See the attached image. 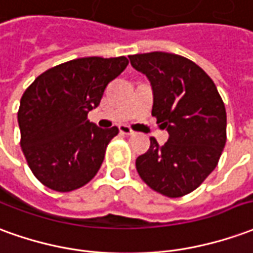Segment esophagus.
<instances>
[{"label":"esophagus","mask_w":253,"mask_h":253,"mask_svg":"<svg viewBox=\"0 0 253 253\" xmlns=\"http://www.w3.org/2000/svg\"><path fill=\"white\" fill-rule=\"evenodd\" d=\"M119 131H121L122 134H125V135H132V134H134V130H132L131 127L126 126V125L119 126Z\"/></svg>","instance_id":"esophagus-1"}]
</instances>
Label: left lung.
<instances>
[{"mask_svg": "<svg viewBox=\"0 0 253 253\" xmlns=\"http://www.w3.org/2000/svg\"><path fill=\"white\" fill-rule=\"evenodd\" d=\"M153 90L152 115L169 131L160 146L151 138L137 157L141 179L157 193L182 197L193 192L218 166L226 144V109L213 81L192 60L174 53L128 56Z\"/></svg>", "mask_w": 253, "mask_h": 253, "instance_id": "1", "label": "left lung"}]
</instances>
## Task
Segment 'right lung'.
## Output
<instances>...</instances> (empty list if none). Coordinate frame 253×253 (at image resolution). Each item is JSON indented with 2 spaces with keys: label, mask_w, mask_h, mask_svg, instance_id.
I'll return each instance as SVG.
<instances>
[{
  "label": "right lung",
  "mask_w": 253,
  "mask_h": 253,
  "mask_svg": "<svg viewBox=\"0 0 253 253\" xmlns=\"http://www.w3.org/2000/svg\"><path fill=\"white\" fill-rule=\"evenodd\" d=\"M127 64L125 56L71 60L41 74L24 91L17 112L20 146L41 183L64 193L94 178L119 128L96 126L87 114Z\"/></svg>",
  "instance_id": "obj_1"
}]
</instances>
